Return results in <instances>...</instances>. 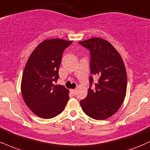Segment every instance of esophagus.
Segmentation results:
<instances>
[{"mask_svg":"<svg viewBox=\"0 0 150 150\" xmlns=\"http://www.w3.org/2000/svg\"><path fill=\"white\" fill-rule=\"evenodd\" d=\"M76 91H77L76 89H71V90H70V92L73 93V95L75 94V93H76Z\"/></svg>","mask_w":150,"mask_h":150,"instance_id":"obj_1","label":"esophagus"}]
</instances>
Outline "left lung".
I'll list each match as a JSON object with an SVG mask.
<instances>
[{
  "instance_id": "obj_1",
  "label": "left lung",
  "mask_w": 150,
  "mask_h": 150,
  "mask_svg": "<svg viewBox=\"0 0 150 150\" xmlns=\"http://www.w3.org/2000/svg\"><path fill=\"white\" fill-rule=\"evenodd\" d=\"M79 43L90 51L91 73L99 78L94 90L89 88L80 105L91 118L105 120L118 111L126 96L127 75L124 61L116 49L106 40L93 38ZM89 81L91 86L92 76Z\"/></svg>"
}]
</instances>
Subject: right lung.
Returning a JSON list of instances; mask_svg holds the SVG:
<instances>
[{
	"label": "right lung",
	"mask_w": 150,
	"mask_h": 150,
	"mask_svg": "<svg viewBox=\"0 0 150 150\" xmlns=\"http://www.w3.org/2000/svg\"><path fill=\"white\" fill-rule=\"evenodd\" d=\"M73 41L48 39L36 47L27 61L21 82L26 105L35 115L53 118L64 111L69 100V90L54 84L59 78L62 54Z\"/></svg>",
	"instance_id": "1"
}]
</instances>
